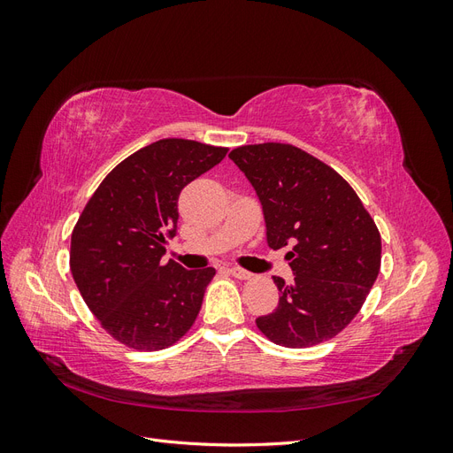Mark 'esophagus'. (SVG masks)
<instances>
[{
  "mask_svg": "<svg viewBox=\"0 0 453 453\" xmlns=\"http://www.w3.org/2000/svg\"><path fill=\"white\" fill-rule=\"evenodd\" d=\"M228 273H232V276L238 278V280H248V278H251V272L243 270V268H238V266H230V268H228Z\"/></svg>",
  "mask_w": 453,
  "mask_h": 453,
  "instance_id": "obj_1",
  "label": "esophagus"
}]
</instances>
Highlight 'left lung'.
<instances>
[{
    "label": "left lung",
    "mask_w": 453,
    "mask_h": 453,
    "mask_svg": "<svg viewBox=\"0 0 453 453\" xmlns=\"http://www.w3.org/2000/svg\"><path fill=\"white\" fill-rule=\"evenodd\" d=\"M228 158L255 188L270 248L291 245L295 280L273 276L280 304L257 318V326L285 348L336 336L378 278L381 238L372 217L344 177L303 149L243 145Z\"/></svg>",
    "instance_id": "left-lung-1"
}]
</instances>
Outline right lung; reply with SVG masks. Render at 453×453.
Returning a JSON list of instances; mask_svg holds the SVG:
<instances>
[{
    "instance_id": "obj_1",
    "label": "right lung",
    "mask_w": 453,
    "mask_h": 453,
    "mask_svg": "<svg viewBox=\"0 0 453 453\" xmlns=\"http://www.w3.org/2000/svg\"><path fill=\"white\" fill-rule=\"evenodd\" d=\"M225 147L160 140L105 175L72 234L81 296L115 340L134 349L172 346L193 326L215 268L162 265L177 234L183 187L217 166Z\"/></svg>"
}]
</instances>
